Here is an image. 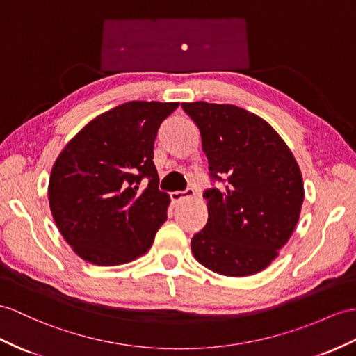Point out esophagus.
I'll return each instance as SVG.
<instances>
[{"label": "esophagus", "instance_id": "1", "mask_svg": "<svg viewBox=\"0 0 356 356\" xmlns=\"http://www.w3.org/2000/svg\"><path fill=\"white\" fill-rule=\"evenodd\" d=\"M195 196V190L193 188H187L186 192H172L170 199L173 204H178L181 201H184L187 197H193Z\"/></svg>", "mask_w": 356, "mask_h": 356}]
</instances>
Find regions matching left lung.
Wrapping results in <instances>:
<instances>
[{
  "label": "left lung",
  "instance_id": "obj_1",
  "mask_svg": "<svg viewBox=\"0 0 356 356\" xmlns=\"http://www.w3.org/2000/svg\"><path fill=\"white\" fill-rule=\"evenodd\" d=\"M202 137L213 179L204 193L205 227L192 238L202 266L225 276L264 270L280 255L300 218L303 179L293 152L263 118L231 104L183 102Z\"/></svg>",
  "mask_w": 356,
  "mask_h": 356
}]
</instances>
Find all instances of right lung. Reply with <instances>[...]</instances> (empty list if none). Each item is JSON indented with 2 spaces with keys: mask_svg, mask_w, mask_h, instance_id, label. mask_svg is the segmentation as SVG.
Wrapping results in <instances>:
<instances>
[{
  "mask_svg": "<svg viewBox=\"0 0 356 356\" xmlns=\"http://www.w3.org/2000/svg\"><path fill=\"white\" fill-rule=\"evenodd\" d=\"M179 102L129 101L92 119L51 169L48 201L67 245L84 261L118 266L152 246L170 196L159 190L154 142ZM143 176L145 189L138 187Z\"/></svg>",
  "mask_w": 356,
  "mask_h": 356,
  "instance_id": "add662e5",
  "label": "right lung"
}]
</instances>
